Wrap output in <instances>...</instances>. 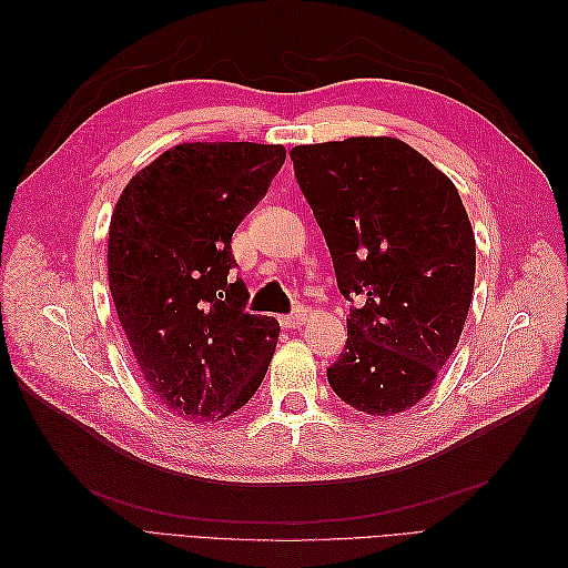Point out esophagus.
<instances>
[{"mask_svg": "<svg viewBox=\"0 0 568 568\" xmlns=\"http://www.w3.org/2000/svg\"><path fill=\"white\" fill-rule=\"evenodd\" d=\"M303 322H305V311H303L301 305H298L296 311L291 313V315H282V317H280V324H282V326H288V329H296V326H301Z\"/></svg>", "mask_w": 568, "mask_h": 568, "instance_id": "1", "label": "esophagus"}]
</instances>
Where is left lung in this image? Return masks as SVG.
<instances>
[{
	"label": "left lung",
	"mask_w": 568,
	"mask_h": 568,
	"mask_svg": "<svg viewBox=\"0 0 568 568\" xmlns=\"http://www.w3.org/2000/svg\"><path fill=\"white\" fill-rule=\"evenodd\" d=\"M296 182L351 303L348 341L326 369L338 398L398 415L432 390L467 320L476 242L455 184L393 136L291 151Z\"/></svg>",
	"instance_id": "8db88e82"
}]
</instances>
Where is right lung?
Returning a JSON list of instances; mask_svg holds the SVG:
<instances>
[{"instance_id": "obj_1", "label": "right lung", "mask_w": 568, "mask_h": 568, "mask_svg": "<svg viewBox=\"0 0 568 568\" xmlns=\"http://www.w3.org/2000/svg\"><path fill=\"white\" fill-rule=\"evenodd\" d=\"M282 144L170 149L120 194L109 286L146 386L189 422L244 407L265 379L280 322L246 311L232 234L284 165Z\"/></svg>"}]
</instances>
